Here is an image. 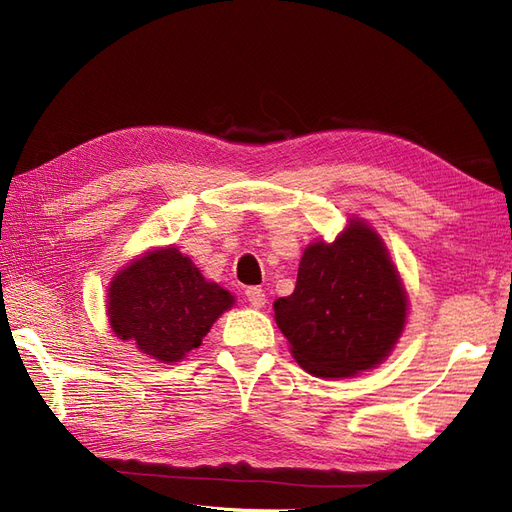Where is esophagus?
Here are the masks:
<instances>
[{"label":"esophagus","mask_w":512,"mask_h":512,"mask_svg":"<svg viewBox=\"0 0 512 512\" xmlns=\"http://www.w3.org/2000/svg\"><path fill=\"white\" fill-rule=\"evenodd\" d=\"M246 300H248V304L255 306V309H261V306L266 304L264 289H261V287H248L246 289Z\"/></svg>","instance_id":"obj_1"}]
</instances>
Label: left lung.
I'll list each match as a JSON object with an SVG mask.
<instances>
[{
	"mask_svg": "<svg viewBox=\"0 0 512 512\" xmlns=\"http://www.w3.org/2000/svg\"><path fill=\"white\" fill-rule=\"evenodd\" d=\"M407 296L377 231L352 218L334 242H313L300 259L294 294L274 302L291 356L317 377L377 367L405 328Z\"/></svg>",
	"mask_w": 512,
	"mask_h": 512,
	"instance_id": "obj_1",
	"label": "left lung"
}]
</instances>
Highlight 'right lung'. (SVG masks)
Returning <instances> with one entry per match:
<instances>
[{
    "mask_svg": "<svg viewBox=\"0 0 512 512\" xmlns=\"http://www.w3.org/2000/svg\"><path fill=\"white\" fill-rule=\"evenodd\" d=\"M233 306L227 289L203 279L175 246L156 248L113 276L107 315L115 337L158 362H180Z\"/></svg>",
    "mask_w": 512,
    "mask_h": 512,
    "instance_id": "right-lung-1",
    "label": "right lung"
}]
</instances>
